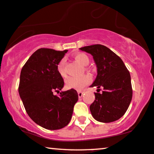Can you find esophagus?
Wrapping results in <instances>:
<instances>
[{
	"mask_svg": "<svg viewBox=\"0 0 154 154\" xmlns=\"http://www.w3.org/2000/svg\"><path fill=\"white\" fill-rule=\"evenodd\" d=\"M78 94H79V97L81 98V97H82V96H83V91H79V92H78Z\"/></svg>",
	"mask_w": 154,
	"mask_h": 154,
	"instance_id": "34e87169",
	"label": "esophagus"
}]
</instances>
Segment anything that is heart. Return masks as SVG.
Returning a JSON list of instances; mask_svg holds the SVG:
<instances>
[{"label": "heart", "instance_id": "1", "mask_svg": "<svg viewBox=\"0 0 154 154\" xmlns=\"http://www.w3.org/2000/svg\"><path fill=\"white\" fill-rule=\"evenodd\" d=\"M74 59L76 60L79 64H81L83 66H87L89 64L90 60L87 54L85 53H78L74 56ZM65 60L64 59L61 60L57 65V71L59 74L62 77H65L66 75V72L64 69ZM91 81V77L89 75H83L81 76L74 77L71 76L68 78L65 81L66 87L69 89H75L77 90H81L85 88L86 85Z\"/></svg>", "mask_w": 154, "mask_h": 154}]
</instances>
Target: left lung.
Listing matches in <instances>:
<instances>
[{
	"label": "left lung",
	"instance_id": "obj_1",
	"mask_svg": "<svg viewBox=\"0 0 154 154\" xmlns=\"http://www.w3.org/2000/svg\"><path fill=\"white\" fill-rule=\"evenodd\" d=\"M91 54L97 67V75L90 87H97L95 100L90 106L97 121L111 123L125 114L132 97L129 71L123 60L106 46L96 44L80 48ZM103 88V92L98 88Z\"/></svg>",
	"mask_w": 154,
	"mask_h": 154
}]
</instances>
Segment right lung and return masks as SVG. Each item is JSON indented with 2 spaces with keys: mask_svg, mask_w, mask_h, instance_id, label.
I'll return each instance as SVG.
<instances>
[{
  "mask_svg": "<svg viewBox=\"0 0 154 154\" xmlns=\"http://www.w3.org/2000/svg\"><path fill=\"white\" fill-rule=\"evenodd\" d=\"M67 52L40 48L21 71L18 90L25 110L35 123L48 130L61 129L68 125L79 100L74 89L54 94L64 87L57 65Z\"/></svg>",
  "mask_w": 154,
  "mask_h": 154,
  "instance_id": "1",
  "label": "right lung"
}]
</instances>
